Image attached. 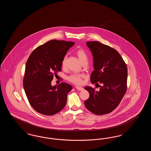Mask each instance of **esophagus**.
<instances>
[{
	"label": "esophagus",
	"instance_id": "34e87169",
	"mask_svg": "<svg viewBox=\"0 0 151 151\" xmlns=\"http://www.w3.org/2000/svg\"><path fill=\"white\" fill-rule=\"evenodd\" d=\"M75 88H76V89L77 90H78V91H83V90L84 89V88H82V87H81V86H76Z\"/></svg>",
	"mask_w": 151,
	"mask_h": 151
}]
</instances>
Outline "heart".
Returning <instances> with one entry per match:
<instances>
[{
    "mask_svg": "<svg viewBox=\"0 0 151 151\" xmlns=\"http://www.w3.org/2000/svg\"><path fill=\"white\" fill-rule=\"evenodd\" d=\"M76 55L79 58V60L80 62L83 64L84 63H87L88 62V55L86 54V52L82 49H79L76 51ZM66 59L67 56H65L61 62V65L63 68H65L66 63ZM84 75L83 74H78V73H74L70 75L67 79L69 81L75 84H81L83 82L82 79L84 78Z\"/></svg>",
    "mask_w": 151,
    "mask_h": 151,
    "instance_id": "obj_1",
    "label": "heart"
}]
</instances>
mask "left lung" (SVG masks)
I'll return each instance as SVG.
<instances>
[{
    "mask_svg": "<svg viewBox=\"0 0 151 151\" xmlns=\"http://www.w3.org/2000/svg\"><path fill=\"white\" fill-rule=\"evenodd\" d=\"M92 53L94 70L91 73L92 84H102L100 91L86 86L89 97L85 101L86 109L96 115L113 111L127 91V67L119 52L98 41L86 42Z\"/></svg>",
    "mask_w": 151,
    "mask_h": 151,
    "instance_id": "1",
    "label": "left lung"
}]
</instances>
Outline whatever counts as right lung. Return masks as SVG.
I'll list each match as a JSON object with an SVG mask.
<instances>
[{
    "label": "right lung",
    "instance_id": "add662e5",
    "mask_svg": "<svg viewBox=\"0 0 151 151\" xmlns=\"http://www.w3.org/2000/svg\"><path fill=\"white\" fill-rule=\"evenodd\" d=\"M73 42L52 40L37 47L26 63L23 86L30 105L38 113L52 115L67 102L71 85H51L54 75L62 69L61 62Z\"/></svg>",
    "mask_w": 151,
    "mask_h": 151
}]
</instances>
